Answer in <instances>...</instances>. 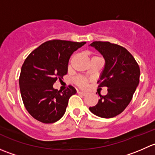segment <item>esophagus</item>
<instances>
[{"mask_svg":"<svg viewBox=\"0 0 155 155\" xmlns=\"http://www.w3.org/2000/svg\"><path fill=\"white\" fill-rule=\"evenodd\" d=\"M78 94H80L83 95V96L87 95V93H85V92H84V91H78Z\"/></svg>","mask_w":155,"mask_h":155,"instance_id":"esophagus-1","label":"esophagus"}]
</instances>
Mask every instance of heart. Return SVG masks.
Returning <instances> with one entry per match:
<instances>
[{
  "label": "heart",
  "mask_w": 155,
  "mask_h": 155,
  "mask_svg": "<svg viewBox=\"0 0 155 155\" xmlns=\"http://www.w3.org/2000/svg\"><path fill=\"white\" fill-rule=\"evenodd\" d=\"M74 82L77 85H79V87H85L87 86L88 80H87L85 77H83V76H77V77L75 79Z\"/></svg>",
  "instance_id": "1"
}]
</instances>
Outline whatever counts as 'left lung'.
Wrapping results in <instances>:
<instances>
[{
    "instance_id": "left-lung-1",
    "label": "left lung",
    "mask_w": 155,
    "mask_h": 155,
    "mask_svg": "<svg viewBox=\"0 0 155 155\" xmlns=\"http://www.w3.org/2000/svg\"><path fill=\"white\" fill-rule=\"evenodd\" d=\"M91 46L105 58V68L97 83L98 87H107L108 93L100 95L97 104L89 109L97 116L113 118L121 113L132 100L140 82V67L123 46L103 41H94Z\"/></svg>"
}]
</instances>
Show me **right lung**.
Here are the masks:
<instances>
[{
  "instance_id": "right-lung-1",
  "label": "right lung",
  "mask_w": 155,
  "mask_h": 155,
  "mask_svg": "<svg viewBox=\"0 0 155 155\" xmlns=\"http://www.w3.org/2000/svg\"><path fill=\"white\" fill-rule=\"evenodd\" d=\"M85 42L52 40L31 51L21 69L19 87L23 104L30 115L40 122L51 124L64 115L72 95L71 85L64 91L53 88L57 79L68 73L71 54Z\"/></svg>"
}]
</instances>
